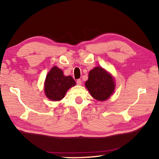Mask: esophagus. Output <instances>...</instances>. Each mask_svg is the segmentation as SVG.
Returning a JSON list of instances; mask_svg holds the SVG:
<instances>
[{"mask_svg": "<svg viewBox=\"0 0 159 159\" xmlns=\"http://www.w3.org/2000/svg\"><path fill=\"white\" fill-rule=\"evenodd\" d=\"M76 84H77V85H80L82 84V80L80 79H78L76 80Z\"/></svg>", "mask_w": 159, "mask_h": 159, "instance_id": "esophagus-1", "label": "esophagus"}]
</instances>
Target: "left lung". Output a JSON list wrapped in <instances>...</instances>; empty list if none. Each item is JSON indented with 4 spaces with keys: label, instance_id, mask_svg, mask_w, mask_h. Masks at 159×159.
<instances>
[{
    "label": "left lung",
    "instance_id": "8db88e82",
    "mask_svg": "<svg viewBox=\"0 0 159 159\" xmlns=\"http://www.w3.org/2000/svg\"><path fill=\"white\" fill-rule=\"evenodd\" d=\"M85 86L93 98L100 101L109 98L115 89L112 76L100 67H96L90 71Z\"/></svg>",
    "mask_w": 159,
    "mask_h": 159
}]
</instances>
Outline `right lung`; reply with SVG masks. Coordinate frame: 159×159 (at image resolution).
Listing matches in <instances>:
<instances>
[{
  "instance_id": "right-lung-1",
  "label": "right lung",
  "mask_w": 159,
  "mask_h": 159,
  "mask_svg": "<svg viewBox=\"0 0 159 159\" xmlns=\"http://www.w3.org/2000/svg\"><path fill=\"white\" fill-rule=\"evenodd\" d=\"M76 85L71 76L63 75V71L55 66L47 74L44 91L48 98L53 101L61 100L70 87Z\"/></svg>"
}]
</instances>
